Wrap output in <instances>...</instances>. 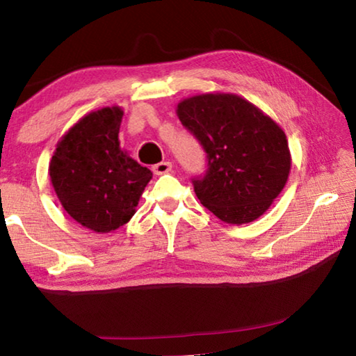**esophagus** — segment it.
I'll return each instance as SVG.
<instances>
[{"mask_svg":"<svg viewBox=\"0 0 356 356\" xmlns=\"http://www.w3.org/2000/svg\"><path fill=\"white\" fill-rule=\"evenodd\" d=\"M154 172L156 174V176H160V174H166L170 172L172 170V163L171 161H161V163H156L154 168Z\"/></svg>","mask_w":356,"mask_h":356,"instance_id":"1","label":"esophagus"}]
</instances>
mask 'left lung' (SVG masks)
Here are the masks:
<instances>
[{
  "label": "left lung",
  "mask_w": 356,
  "mask_h": 356,
  "mask_svg": "<svg viewBox=\"0 0 356 356\" xmlns=\"http://www.w3.org/2000/svg\"><path fill=\"white\" fill-rule=\"evenodd\" d=\"M176 113L207 152L209 170L193 180L202 206L227 225L267 212L284 188L292 156L284 130L237 94L210 92L180 100Z\"/></svg>",
  "instance_id": "obj_1"
}]
</instances>
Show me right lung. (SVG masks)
<instances>
[{
  "label": "right lung",
  "mask_w": 356,
  "mask_h": 356,
  "mask_svg": "<svg viewBox=\"0 0 356 356\" xmlns=\"http://www.w3.org/2000/svg\"><path fill=\"white\" fill-rule=\"evenodd\" d=\"M122 116L118 105L84 114L58 141L48 165L65 212L97 234L129 222L152 179L147 168L120 149Z\"/></svg>",
  "instance_id": "right-lung-1"
}]
</instances>
